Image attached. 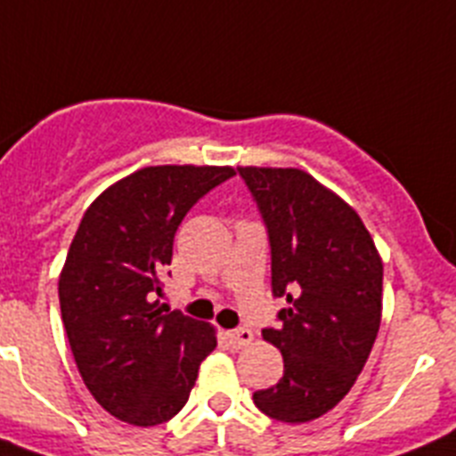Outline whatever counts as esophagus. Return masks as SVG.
Here are the masks:
<instances>
[{"label":"esophagus","instance_id":"1","mask_svg":"<svg viewBox=\"0 0 456 456\" xmlns=\"http://www.w3.org/2000/svg\"><path fill=\"white\" fill-rule=\"evenodd\" d=\"M224 338L229 339V344L232 346H248V344L255 339V332L250 330V328H236V330H227L224 332Z\"/></svg>","mask_w":456,"mask_h":456}]
</instances>
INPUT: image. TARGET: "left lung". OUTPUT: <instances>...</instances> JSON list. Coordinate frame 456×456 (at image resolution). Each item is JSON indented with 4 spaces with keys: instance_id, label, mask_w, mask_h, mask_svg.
<instances>
[{
    "instance_id": "1",
    "label": "left lung",
    "mask_w": 456,
    "mask_h": 456,
    "mask_svg": "<svg viewBox=\"0 0 456 456\" xmlns=\"http://www.w3.org/2000/svg\"><path fill=\"white\" fill-rule=\"evenodd\" d=\"M266 224L271 287L287 300L277 328L284 374L252 395L280 422L335 409L365 367L381 326L383 264L358 213L300 169L239 167Z\"/></svg>"
}]
</instances>
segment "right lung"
Listing matches in <instances>:
<instances>
[{
	"label": "right lung",
	"instance_id": "1",
	"mask_svg": "<svg viewBox=\"0 0 456 456\" xmlns=\"http://www.w3.org/2000/svg\"><path fill=\"white\" fill-rule=\"evenodd\" d=\"M232 167L160 165L110 185L86 208L59 277V305L82 381L102 409L156 427L185 406L216 332L158 305L174 233Z\"/></svg>",
	"mask_w": 456,
	"mask_h": 456
}]
</instances>
